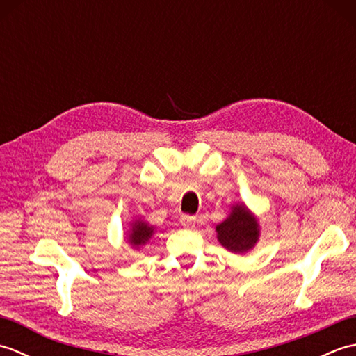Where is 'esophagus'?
Here are the masks:
<instances>
[{"instance_id":"34e87169","label":"esophagus","mask_w":356,"mask_h":356,"mask_svg":"<svg viewBox=\"0 0 356 356\" xmlns=\"http://www.w3.org/2000/svg\"><path fill=\"white\" fill-rule=\"evenodd\" d=\"M195 217L194 216H190V214H184L182 217H180V223H182L185 228H188V229H193V228H195Z\"/></svg>"}]
</instances>
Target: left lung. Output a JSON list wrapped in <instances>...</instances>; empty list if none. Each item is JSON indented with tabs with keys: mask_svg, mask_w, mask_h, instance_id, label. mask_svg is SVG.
I'll return each mask as SVG.
<instances>
[{
	"mask_svg": "<svg viewBox=\"0 0 356 356\" xmlns=\"http://www.w3.org/2000/svg\"><path fill=\"white\" fill-rule=\"evenodd\" d=\"M216 232L218 243L229 252L246 254L260 238V223L245 203H236L229 216L216 226Z\"/></svg>",
	"mask_w": 356,
	"mask_h": 356,
	"instance_id": "left-lung-1",
	"label": "left lung"
}]
</instances>
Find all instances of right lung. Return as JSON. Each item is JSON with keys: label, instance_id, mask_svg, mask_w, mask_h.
Returning a JSON list of instances; mask_svg holds the SVG:
<instances>
[{"label": "right lung", "instance_id": "obj_1", "mask_svg": "<svg viewBox=\"0 0 356 356\" xmlns=\"http://www.w3.org/2000/svg\"><path fill=\"white\" fill-rule=\"evenodd\" d=\"M154 232L156 228L153 225L143 220L142 217H136L130 222V229L125 232V240L131 245V248L139 249L148 243L151 237L154 236Z\"/></svg>", "mask_w": 356, "mask_h": 356}]
</instances>
